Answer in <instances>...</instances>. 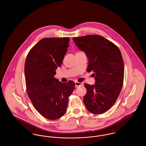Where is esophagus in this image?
Returning a JSON list of instances; mask_svg holds the SVG:
<instances>
[{
	"instance_id": "obj_1",
	"label": "esophagus",
	"mask_w": 146,
	"mask_h": 146,
	"mask_svg": "<svg viewBox=\"0 0 146 146\" xmlns=\"http://www.w3.org/2000/svg\"><path fill=\"white\" fill-rule=\"evenodd\" d=\"M75 87L76 88H77L78 86H81L82 85V84L81 82H75Z\"/></svg>"
}]
</instances>
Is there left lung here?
I'll use <instances>...</instances> for the list:
<instances>
[{
  "instance_id": "8db88e82",
  "label": "left lung",
  "mask_w": 146,
  "mask_h": 146,
  "mask_svg": "<svg viewBox=\"0 0 146 146\" xmlns=\"http://www.w3.org/2000/svg\"><path fill=\"white\" fill-rule=\"evenodd\" d=\"M72 40L89 59L87 71L94 72L95 84H84L87 93L84 103L93 114H103L114 104L123 86L124 66L121 52L115 44L100 35Z\"/></svg>"
}]
</instances>
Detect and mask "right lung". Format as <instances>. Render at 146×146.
Listing matches in <instances>:
<instances>
[{
    "mask_svg": "<svg viewBox=\"0 0 146 146\" xmlns=\"http://www.w3.org/2000/svg\"><path fill=\"white\" fill-rule=\"evenodd\" d=\"M70 38H44L27 54L25 65L27 92L35 108L46 119L56 120L66 111L75 83H63L54 78L62 63Z\"/></svg>",
    "mask_w": 146,
    "mask_h": 146,
    "instance_id": "right-lung-1",
    "label": "right lung"
}]
</instances>
